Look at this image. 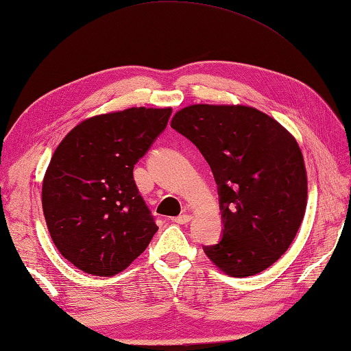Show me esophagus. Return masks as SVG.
Instances as JSON below:
<instances>
[{
	"instance_id": "1",
	"label": "esophagus",
	"mask_w": 351,
	"mask_h": 351,
	"mask_svg": "<svg viewBox=\"0 0 351 351\" xmlns=\"http://www.w3.org/2000/svg\"><path fill=\"white\" fill-rule=\"evenodd\" d=\"M190 219H192V215H190V213H182V215H180V217H176L173 221L176 223V224H187Z\"/></svg>"
}]
</instances>
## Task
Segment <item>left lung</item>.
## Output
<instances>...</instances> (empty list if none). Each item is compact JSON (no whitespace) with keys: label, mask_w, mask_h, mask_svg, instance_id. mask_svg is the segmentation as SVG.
Here are the masks:
<instances>
[{"label":"left lung","mask_w":351,"mask_h":351,"mask_svg":"<svg viewBox=\"0 0 351 351\" xmlns=\"http://www.w3.org/2000/svg\"><path fill=\"white\" fill-rule=\"evenodd\" d=\"M171 128L192 141L209 162L224 224L204 252L230 277L269 268L287 252L306 209V170L287 128L245 105H190Z\"/></svg>","instance_id":"left-lung-1"}]
</instances>
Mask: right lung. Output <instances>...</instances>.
<instances>
[{"label": "right lung", "instance_id": "obj_1", "mask_svg": "<svg viewBox=\"0 0 351 351\" xmlns=\"http://www.w3.org/2000/svg\"><path fill=\"white\" fill-rule=\"evenodd\" d=\"M171 108H128L86 119L58 144L41 189L51 239L64 258L110 277L145 251L158 226L133 169L167 127Z\"/></svg>", "mask_w": 351, "mask_h": 351}]
</instances>
